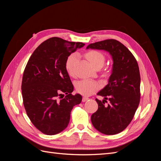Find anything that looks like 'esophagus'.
Masks as SVG:
<instances>
[{
    "label": "esophagus",
    "mask_w": 161,
    "mask_h": 161,
    "mask_svg": "<svg viewBox=\"0 0 161 161\" xmlns=\"http://www.w3.org/2000/svg\"><path fill=\"white\" fill-rule=\"evenodd\" d=\"M89 99V98H88V97H82V102H85V101H86L87 100H88Z\"/></svg>",
    "instance_id": "34e87169"
}]
</instances>
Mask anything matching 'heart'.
<instances>
[{
	"instance_id": "1",
	"label": "heart",
	"mask_w": 161,
	"mask_h": 161,
	"mask_svg": "<svg viewBox=\"0 0 161 161\" xmlns=\"http://www.w3.org/2000/svg\"><path fill=\"white\" fill-rule=\"evenodd\" d=\"M87 58L91 65L95 69H101L105 62V56L103 53L97 50H90L85 53ZM78 61V55L76 53H72L68 57L66 61V69L69 74L71 76L75 75V68ZM104 75H108L109 71L105 70L103 72ZM99 82L93 80L83 79L79 81L76 84V89L78 92L84 95H90L100 88Z\"/></svg>"
}]
</instances>
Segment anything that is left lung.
Here are the masks:
<instances>
[{
	"mask_svg": "<svg viewBox=\"0 0 161 161\" xmlns=\"http://www.w3.org/2000/svg\"><path fill=\"white\" fill-rule=\"evenodd\" d=\"M87 49L104 50L113 58V70L108 85L97 95L98 109L91 115L96 130L106 135H114L124 130L132 120L140 99V75L138 62L124 44L114 39L91 43ZM108 106L105 105L106 100Z\"/></svg>",
	"mask_w": 161,
	"mask_h": 161,
	"instance_id": "1",
	"label": "left lung"
}]
</instances>
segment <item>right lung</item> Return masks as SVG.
I'll list each match as a JSON object with an SVG mask.
<instances>
[{
    "mask_svg": "<svg viewBox=\"0 0 161 161\" xmlns=\"http://www.w3.org/2000/svg\"><path fill=\"white\" fill-rule=\"evenodd\" d=\"M84 45L52 37L42 42L27 62L21 84L23 105L43 134L54 135L64 130L73 107L80 103L82 96L72 94L74 86L65 65L68 57Z\"/></svg>",
    "mask_w": 161,
    "mask_h": 161,
    "instance_id": "add662e5",
    "label": "right lung"
}]
</instances>
